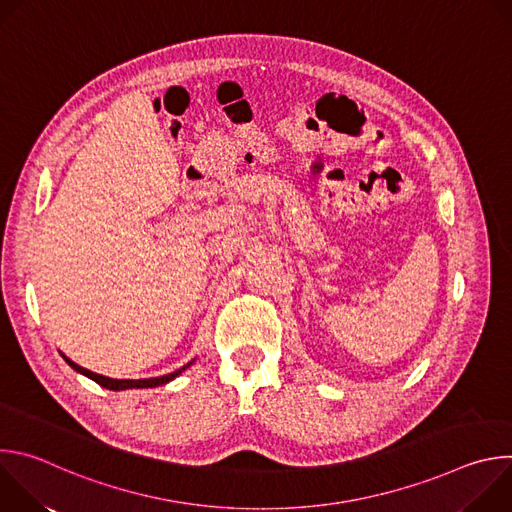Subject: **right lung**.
<instances>
[{
  "instance_id": "1",
  "label": "right lung",
  "mask_w": 512,
  "mask_h": 512,
  "mask_svg": "<svg viewBox=\"0 0 512 512\" xmlns=\"http://www.w3.org/2000/svg\"><path fill=\"white\" fill-rule=\"evenodd\" d=\"M60 354H62V352H60ZM62 358L66 360L68 367H72V369H75L77 373H81V375L89 377L91 381H95L97 385H101V387H105V389H109V391H125V389H152V387L166 385V383L174 381L176 377H180V375L190 367V364L194 362V360H190L188 364H184V367H180V369H176L174 373H168V375H164V377H154V379H137V381H133V379H109V377H103V375H97V373H93V371H89V369L79 367L77 362H72V360H70L68 356H64V354H62Z\"/></svg>"
}]
</instances>
